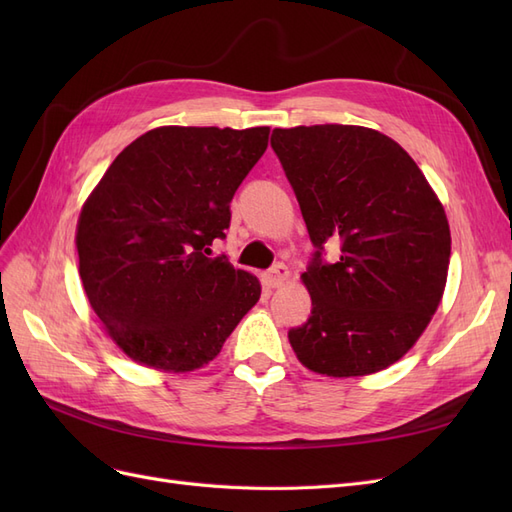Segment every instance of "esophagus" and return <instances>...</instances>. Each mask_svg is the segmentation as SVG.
I'll use <instances>...</instances> for the list:
<instances>
[{
  "label": "esophagus",
  "instance_id": "esophagus-1",
  "mask_svg": "<svg viewBox=\"0 0 512 512\" xmlns=\"http://www.w3.org/2000/svg\"><path fill=\"white\" fill-rule=\"evenodd\" d=\"M288 277H290V269L280 262V265H275L269 273H265V286L280 288L288 282Z\"/></svg>",
  "mask_w": 512,
  "mask_h": 512
}]
</instances>
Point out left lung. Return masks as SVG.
I'll use <instances>...</instances> for the list:
<instances>
[{
	"label": "left lung",
	"mask_w": 512,
	"mask_h": 512,
	"mask_svg": "<svg viewBox=\"0 0 512 512\" xmlns=\"http://www.w3.org/2000/svg\"><path fill=\"white\" fill-rule=\"evenodd\" d=\"M271 147L316 245L301 280L312 316L288 331L297 359L322 376H369L397 363L442 301L451 228L421 168L363 126L275 128ZM340 243L333 266L324 242Z\"/></svg>",
	"instance_id": "obj_1"
}]
</instances>
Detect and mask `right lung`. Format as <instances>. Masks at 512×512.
<instances>
[{
  "label": "right lung",
  "instance_id": "obj_1",
  "mask_svg": "<svg viewBox=\"0 0 512 512\" xmlns=\"http://www.w3.org/2000/svg\"><path fill=\"white\" fill-rule=\"evenodd\" d=\"M269 132L153 128L87 196L76 224L83 288L106 335L138 365L205 367L258 303V277L209 258V245L226 237L230 200Z\"/></svg>",
  "mask_w": 512,
  "mask_h": 512
}]
</instances>
